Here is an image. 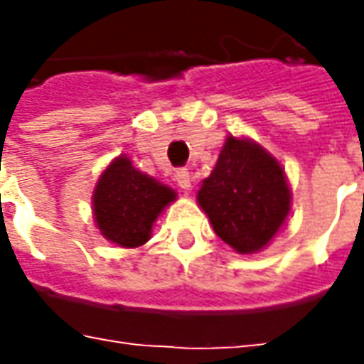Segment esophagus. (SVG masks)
Returning <instances> with one entry per match:
<instances>
[{
    "label": "esophagus",
    "instance_id": "obj_1",
    "mask_svg": "<svg viewBox=\"0 0 364 364\" xmlns=\"http://www.w3.org/2000/svg\"><path fill=\"white\" fill-rule=\"evenodd\" d=\"M174 180L178 182V186H180L182 190L192 188V178H190L188 170H176Z\"/></svg>",
    "mask_w": 364,
    "mask_h": 364
}]
</instances>
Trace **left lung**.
<instances>
[{
  "mask_svg": "<svg viewBox=\"0 0 364 364\" xmlns=\"http://www.w3.org/2000/svg\"><path fill=\"white\" fill-rule=\"evenodd\" d=\"M198 204L218 237L239 253L273 239L289 213L282 166L253 141L227 137L217 166L198 190Z\"/></svg>",
  "mask_w": 364,
  "mask_h": 364,
  "instance_id": "obj_1",
  "label": "left lung"
}]
</instances>
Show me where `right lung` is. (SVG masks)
Segmentation results:
<instances>
[{
    "instance_id": "obj_1",
    "label": "right lung",
    "mask_w": 364,
    "mask_h": 364,
    "mask_svg": "<svg viewBox=\"0 0 364 364\" xmlns=\"http://www.w3.org/2000/svg\"><path fill=\"white\" fill-rule=\"evenodd\" d=\"M176 198V192L135 170L121 156L107 168L92 196L97 227L121 247H139L149 239L151 225Z\"/></svg>"
}]
</instances>
